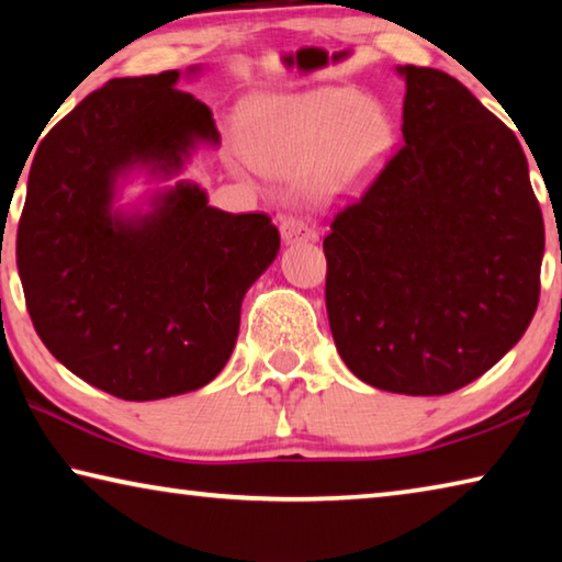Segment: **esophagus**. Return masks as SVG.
Returning <instances> with one entry per match:
<instances>
[{"instance_id": "34e87169", "label": "esophagus", "mask_w": 562, "mask_h": 562, "mask_svg": "<svg viewBox=\"0 0 562 562\" xmlns=\"http://www.w3.org/2000/svg\"><path fill=\"white\" fill-rule=\"evenodd\" d=\"M280 235L284 243H302V240H315L317 237L315 227H312L310 223H304L302 217H294V215L282 217Z\"/></svg>"}]
</instances>
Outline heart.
I'll return each instance as SVG.
<instances>
[{
  "label": "heart",
  "instance_id": "obj_1",
  "mask_svg": "<svg viewBox=\"0 0 562 562\" xmlns=\"http://www.w3.org/2000/svg\"><path fill=\"white\" fill-rule=\"evenodd\" d=\"M392 144L386 111L347 87L255 99L243 113V146L250 164L262 173L300 178L322 203L361 193Z\"/></svg>",
  "mask_w": 562,
  "mask_h": 562
}]
</instances>
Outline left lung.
<instances>
[{
  "label": "left lung",
  "instance_id": "1",
  "mask_svg": "<svg viewBox=\"0 0 562 562\" xmlns=\"http://www.w3.org/2000/svg\"><path fill=\"white\" fill-rule=\"evenodd\" d=\"M404 146L325 237L327 315L361 382L441 396L536 315L543 213L516 133L453 76L398 66Z\"/></svg>",
  "mask_w": 562,
  "mask_h": 562
}]
</instances>
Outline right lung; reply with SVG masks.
<instances>
[{"instance_id": "1", "label": "right lung", "mask_w": 562, "mask_h": 562, "mask_svg": "<svg viewBox=\"0 0 562 562\" xmlns=\"http://www.w3.org/2000/svg\"><path fill=\"white\" fill-rule=\"evenodd\" d=\"M178 79H111L66 113L36 148L16 231L36 335L69 372L126 402L213 382L245 292L280 250L268 215L217 211L188 180L148 213L113 211L131 170L170 178L198 144H221L211 109Z\"/></svg>"}]
</instances>
